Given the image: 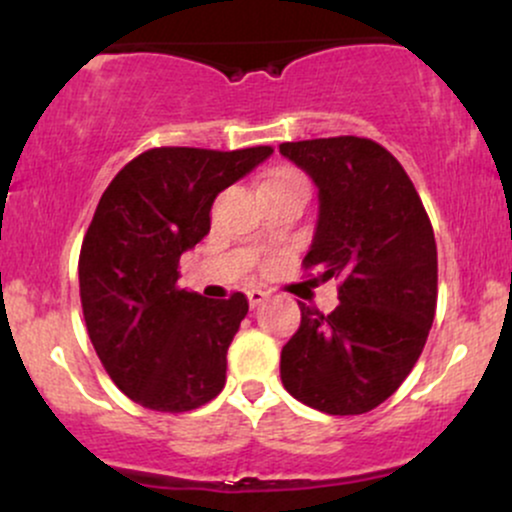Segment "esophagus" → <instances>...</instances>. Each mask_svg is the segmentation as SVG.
<instances>
[{
	"label": "esophagus",
	"instance_id": "obj_1",
	"mask_svg": "<svg viewBox=\"0 0 512 512\" xmlns=\"http://www.w3.org/2000/svg\"><path fill=\"white\" fill-rule=\"evenodd\" d=\"M264 298H267V291H262V289H250L248 291V301H250L252 308H257V305H260Z\"/></svg>",
	"mask_w": 512,
	"mask_h": 512
}]
</instances>
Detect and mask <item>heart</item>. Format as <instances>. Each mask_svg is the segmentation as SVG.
I'll return each instance as SVG.
<instances>
[{
  "label": "heart",
  "mask_w": 512,
  "mask_h": 512,
  "mask_svg": "<svg viewBox=\"0 0 512 512\" xmlns=\"http://www.w3.org/2000/svg\"><path fill=\"white\" fill-rule=\"evenodd\" d=\"M269 190H310L308 178L293 166H276L264 175L262 180V192Z\"/></svg>",
  "instance_id": "obj_1"
}]
</instances>
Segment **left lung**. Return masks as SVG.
Masks as SVG:
<instances>
[{"instance_id": "8db88e82", "label": "left lung", "mask_w": 512, "mask_h": 512, "mask_svg": "<svg viewBox=\"0 0 512 512\" xmlns=\"http://www.w3.org/2000/svg\"><path fill=\"white\" fill-rule=\"evenodd\" d=\"M279 151L320 190L303 269L339 281L330 315L298 303L301 327L281 349V383L325 414H366L404 383L436 317L431 219L402 163L373 139H305Z\"/></svg>"}]
</instances>
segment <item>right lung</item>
<instances>
[{
    "mask_svg": "<svg viewBox=\"0 0 512 512\" xmlns=\"http://www.w3.org/2000/svg\"><path fill=\"white\" fill-rule=\"evenodd\" d=\"M272 151L156 146L105 187L79 252L81 308L103 368L146 409H199L226 385L248 298L178 289L180 255L209 233L216 195Z\"/></svg>",
    "mask_w": 512,
    "mask_h": 512,
    "instance_id": "obj_1",
    "label": "right lung"
}]
</instances>
